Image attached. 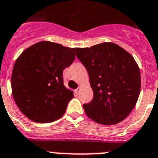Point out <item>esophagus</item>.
Wrapping results in <instances>:
<instances>
[{"instance_id": "1", "label": "esophagus", "mask_w": 158, "mask_h": 158, "mask_svg": "<svg viewBox=\"0 0 158 158\" xmlns=\"http://www.w3.org/2000/svg\"><path fill=\"white\" fill-rule=\"evenodd\" d=\"M80 89H81L80 87H78V88L77 89L74 90V93H75V94H79V92H80Z\"/></svg>"}]
</instances>
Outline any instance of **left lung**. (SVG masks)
Wrapping results in <instances>:
<instances>
[{
    "label": "left lung",
    "instance_id": "8db88e82",
    "mask_svg": "<svg viewBox=\"0 0 158 158\" xmlns=\"http://www.w3.org/2000/svg\"><path fill=\"white\" fill-rule=\"evenodd\" d=\"M76 55L88 71L94 98L84 104L90 119L115 125L135 107L141 90L139 67L131 55L118 44L104 42L77 48Z\"/></svg>",
    "mask_w": 158,
    "mask_h": 158
}]
</instances>
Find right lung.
<instances>
[{"label":"right lung","instance_id":"1","mask_svg":"<svg viewBox=\"0 0 158 158\" xmlns=\"http://www.w3.org/2000/svg\"><path fill=\"white\" fill-rule=\"evenodd\" d=\"M76 48L40 41L26 48L13 66L11 87L17 107L29 119L52 122L65 113L73 93L63 81V70L75 59Z\"/></svg>","mask_w":158,"mask_h":158}]
</instances>
